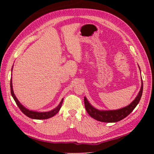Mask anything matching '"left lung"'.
Here are the masks:
<instances>
[{"label":"left lung","instance_id":"left-lung-1","mask_svg":"<svg viewBox=\"0 0 154 154\" xmlns=\"http://www.w3.org/2000/svg\"><path fill=\"white\" fill-rule=\"evenodd\" d=\"M143 88V80L141 79V87H140L139 92L137 96V97L134 98V100L130 105L125 106L124 108L117 109V110H99V109L94 107L85 96L84 104L85 109H86L88 113L92 118L98 121L106 122V123H113V122H119L128 116L139 104L142 96Z\"/></svg>","mask_w":154,"mask_h":154}]
</instances>
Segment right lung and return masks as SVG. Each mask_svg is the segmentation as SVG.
Masks as SVG:
<instances>
[{
    "mask_svg": "<svg viewBox=\"0 0 154 154\" xmlns=\"http://www.w3.org/2000/svg\"><path fill=\"white\" fill-rule=\"evenodd\" d=\"M13 71V67L11 69V71ZM10 87H11V94L12 97L14 98V100L16 103L17 105L18 106V107L20 108V109L23 113L26 115L28 118H30L31 119H49L55 116L56 114L58 113V111L60 109L62 103H63V98L62 99V100L60 101L59 105L56 106L55 109H52L51 111H47V112H38V111H32V110H29L27 108H26L25 106H23L22 104L20 103V101L17 100V98H16V96H15V94L14 92V90H13V84H12V77H11V82H10Z\"/></svg>",
    "mask_w": 154,
    "mask_h": 154,
    "instance_id": "obj_1",
    "label": "right lung"
}]
</instances>
